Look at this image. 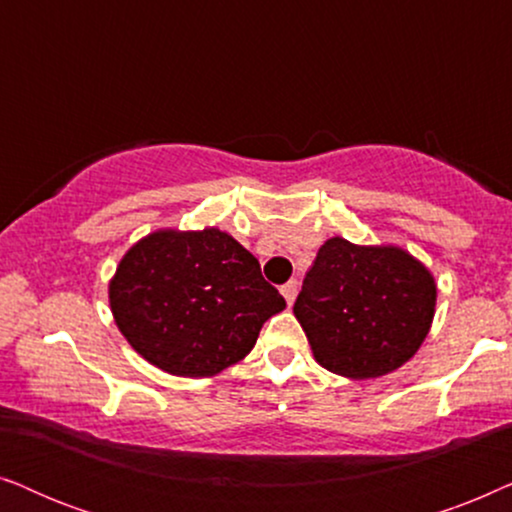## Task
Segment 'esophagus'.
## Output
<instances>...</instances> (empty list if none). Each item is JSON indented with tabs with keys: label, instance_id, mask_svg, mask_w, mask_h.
<instances>
[{
	"label": "esophagus",
	"instance_id": "34e87169",
	"mask_svg": "<svg viewBox=\"0 0 512 512\" xmlns=\"http://www.w3.org/2000/svg\"><path fill=\"white\" fill-rule=\"evenodd\" d=\"M282 296L286 298V303H293V300H296V296H298V282L296 279H291V282H286L284 286H282Z\"/></svg>",
	"mask_w": 512,
	"mask_h": 512
}]
</instances>
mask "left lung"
Returning a JSON list of instances; mask_svg holds the SVG:
<instances>
[{
	"instance_id": "obj_1",
	"label": "left lung",
	"mask_w": 512,
	"mask_h": 512,
	"mask_svg": "<svg viewBox=\"0 0 512 512\" xmlns=\"http://www.w3.org/2000/svg\"><path fill=\"white\" fill-rule=\"evenodd\" d=\"M433 310L436 282L417 258L342 237L319 249L293 305L314 359L352 380L387 375L412 359Z\"/></svg>"
}]
</instances>
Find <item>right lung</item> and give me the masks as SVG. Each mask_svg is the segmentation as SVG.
Listing matches in <instances>:
<instances>
[{
  "label": "right lung",
  "instance_id": "right-lung-1",
  "mask_svg": "<svg viewBox=\"0 0 512 512\" xmlns=\"http://www.w3.org/2000/svg\"><path fill=\"white\" fill-rule=\"evenodd\" d=\"M109 303L132 349L179 377L242 361L286 307L256 258L219 228L146 235L118 263Z\"/></svg>",
  "mask_w": 512,
  "mask_h": 512
}]
</instances>
